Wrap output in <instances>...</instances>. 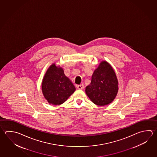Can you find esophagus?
Instances as JSON below:
<instances>
[{
  "instance_id": "obj_1",
  "label": "esophagus",
  "mask_w": 157,
  "mask_h": 157,
  "mask_svg": "<svg viewBox=\"0 0 157 157\" xmlns=\"http://www.w3.org/2000/svg\"><path fill=\"white\" fill-rule=\"evenodd\" d=\"M77 87L78 89H80V90L84 89V86L83 84H82V85H78V86H77Z\"/></svg>"
}]
</instances>
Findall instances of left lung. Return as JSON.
Here are the masks:
<instances>
[{"instance_id": "left-lung-1", "label": "left lung", "mask_w": 157, "mask_h": 157, "mask_svg": "<svg viewBox=\"0 0 157 157\" xmlns=\"http://www.w3.org/2000/svg\"><path fill=\"white\" fill-rule=\"evenodd\" d=\"M118 80L112 65L101 61L92 75L91 83L86 88V93L92 102L104 106L111 103L118 92Z\"/></svg>"}]
</instances>
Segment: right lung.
Wrapping results in <instances>:
<instances>
[{"instance_id": "obj_1", "label": "right lung", "mask_w": 157, "mask_h": 157, "mask_svg": "<svg viewBox=\"0 0 157 157\" xmlns=\"http://www.w3.org/2000/svg\"><path fill=\"white\" fill-rule=\"evenodd\" d=\"M41 90L49 103L58 105L68 99L75 88L69 78L65 76L63 69L53 63L43 78Z\"/></svg>"}]
</instances>
